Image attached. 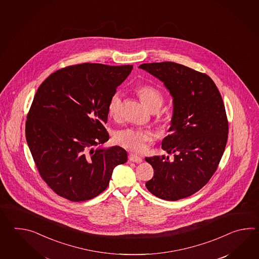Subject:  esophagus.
Instances as JSON below:
<instances>
[{
  "instance_id": "esophagus-1",
  "label": "esophagus",
  "mask_w": 259,
  "mask_h": 259,
  "mask_svg": "<svg viewBox=\"0 0 259 259\" xmlns=\"http://www.w3.org/2000/svg\"><path fill=\"white\" fill-rule=\"evenodd\" d=\"M128 159H130V161L134 162V163H138V164H140V163L143 162V158H141L140 156H138L137 154H130V155H128Z\"/></svg>"
}]
</instances>
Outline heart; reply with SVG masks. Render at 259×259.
Returning <instances> with one entry per match:
<instances>
[{"label": "heart", "mask_w": 259, "mask_h": 259, "mask_svg": "<svg viewBox=\"0 0 259 259\" xmlns=\"http://www.w3.org/2000/svg\"><path fill=\"white\" fill-rule=\"evenodd\" d=\"M137 94L143 104L152 113L158 111L163 105L164 98L158 90L151 86H141ZM122 105V94L116 92L108 103V114L111 117L119 116ZM114 142L123 148L135 153H143L147 148V143L152 140V133L146 130L127 127L115 132Z\"/></svg>", "instance_id": "heart-1"}]
</instances>
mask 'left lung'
<instances>
[{"label": "left lung", "instance_id": "obj_1", "mask_svg": "<svg viewBox=\"0 0 259 259\" xmlns=\"http://www.w3.org/2000/svg\"><path fill=\"white\" fill-rule=\"evenodd\" d=\"M164 83L173 99L169 135L162 149L169 156L145 157L154 177L149 192L166 201L198 192L215 173L225 150L229 125L225 106L215 83L206 74L173 62L139 66Z\"/></svg>", "mask_w": 259, "mask_h": 259}]
</instances>
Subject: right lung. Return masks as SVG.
<instances>
[{
    "label": "right lung",
    "mask_w": 259,
    "mask_h": 259,
    "mask_svg": "<svg viewBox=\"0 0 259 259\" xmlns=\"http://www.w3.org/2000/svg\"><path fill=\"white\" fill-rule=\"evenodd\" d=\"M132 68L67 66L50 75L35 94L26 122L27 143L44 182L62 197L72 202L96 197L116 165L127 162L120 146L102 145L109 140L104 127L109 100Z\"/></svg>",
    "instance_id": "right-lung-1"
}]
</instances>
